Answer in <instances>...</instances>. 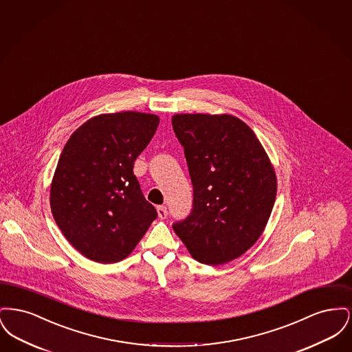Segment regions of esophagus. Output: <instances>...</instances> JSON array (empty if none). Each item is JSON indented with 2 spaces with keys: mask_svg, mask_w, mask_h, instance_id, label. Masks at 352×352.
<instances>
[{
  "mask_svg": "<svg viewBox=\"0 0 352 352\" xmlns=\"http://www.w3.org/2000/svg\"><path fill=\"white\" fill-rule=\"evenodd\" d=\"M157 212H158V217L161 219H166V217H168V208L165 206H158Z\"/></svg>",
  "mask_w": 352,
  "mask_h": 352,
  "instance_id": "esophagus-1",
  "label": "esophagus"
}]
</instances>
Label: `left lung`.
<instances>
[{"instance_id":"8db88e82","label":"left lung","mask_w":352,"mask_h":352,"mask_svg":"<svg viewBox=\"0 0 352 352\" xmlns=\"http://www.w3.org/2000/svg\"><path fill=\"white\" fill-rule=\"evenodd\" d=\"M171 122L194 187L192 211L173 230L201 264L232 261L267 227L277 194L274 168L254 132L232 115L177 113Z\"/></svg>"}]
</instances>
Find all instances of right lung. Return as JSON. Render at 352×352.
Masks as SVG:
<instances>
[{
	"mask_svg": "<svg viewBox=\"0 0 352 352\" xmlns=\"http://www.w3.org/2000/svg\"><path fill=\"white\" fill-rule=\"evenodd\" d=\"M158 124L151 113H102L68 138L51 182V212L68 243L87 258L100 264L124 260L157 218L133 165Z\"/></svg>",
	"mask_w": 352,
	"mask_h": 352,
	"instance_id": "right-lung-1",
	"label": "right lung"
}]
</instances>
